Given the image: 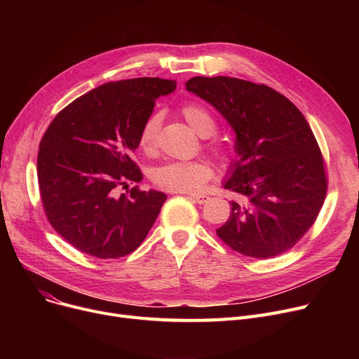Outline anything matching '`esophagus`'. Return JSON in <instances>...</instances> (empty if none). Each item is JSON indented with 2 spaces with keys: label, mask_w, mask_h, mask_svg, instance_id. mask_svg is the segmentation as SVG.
<instances>
[{
  "label": "esophagus",
  "mask_w": 359,
  "mask_h": 359,
  "mask_svg": "<svg viewBox=\"0 0 359 359\" xmlns=\"http://www.w3.org/2000/svg\"><path fill=\"white\" fill-rule=\"evenodd\" d=\"M191 199H194L196 203H199V205H203L205 202H208V199H210V196L208 195H203V194H195V195H191L189 196Z\"/></svg>",
  "instance_id": "obj_1"
}]
</instances>
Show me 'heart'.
<instances>
[{
    "instance_id": "obj_1",
    "label": "heart",
    "mask_w": 359,
    "mask_h": 359,
    "mask_svg": "<svg viewBox=\"0 0 359 359\" xmlns=\"http://www.w3.org/2000/svg\"><path fill=\"white\" fill-rule=\"evenodd\" d=\"M182 115L199 137H210L215 132V121L199 104H186ZM160 129V116L151 115L141 126L138 142L144 151H153L157 145ZM212 176L211 165L202 160H176L168 161L153 172V182L168 192L194 194L201 191L203 184Z\"/></svg>"
}]
</instances>
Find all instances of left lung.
<instances>
[{"label": "left lung", "instance_id": "8db88e82", "mask_svg": "<svg viewBox=\"0 0 359 359\" xmlns=\"http://www.w3.org/2000/svg\"><path fill=\"white\" fill-rule=\"evenodd\" d=\"M186 90L215 107L236 134L222 186L237 194L217 230L229 246L268 259L291 249L326 198L323 157L298 107L273 88L231 77H194Z\"/></svg>", "mask_w": 359, "mask_h": 359}]
</instances>
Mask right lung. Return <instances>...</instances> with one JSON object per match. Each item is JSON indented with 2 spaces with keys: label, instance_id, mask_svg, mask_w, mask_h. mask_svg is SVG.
Returning a JSON list of instances; mask_svg holds the SVG:
<instances>
[{
  "label": "right lung",
  "instance_id": "right-lung-1",
  "mask_svg": "<svg viewBox=\"0 0 359 359\" xmlns=\"http://www.w3.org/2000/svg\"><path fill=\"white\" fill-rule=\"evenodd\" d=\"M176 81L132 79L106 83L62 109L50 122L37 154V180L52 227L80 252L118 259L134 252L156 222L167 196L138 186L132 161L142 123L156 100Z\"/></svg>",
  "mask_w": 359,
  "mask_h": 359
}]
</instances>
